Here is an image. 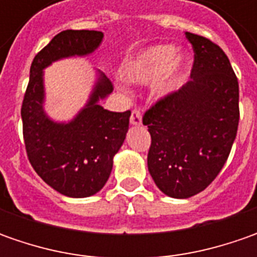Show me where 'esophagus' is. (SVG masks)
Segmentation results:
<instances>
[{
  "label": "esophagus",
  "instance_id": "34e87169",
  "mask_svg": "<svg viewBox=\"0 0 257 257\" xmlns=\"http://www.w3.org/2000/svg\"><path fill=\"white\" fill-rule=\"evenodd\" d=\"M130 123L133 124V125H139V124H142V113H140V110H137V108L132 110Z\"/></svg>",
  "mask_w": 257,
  "mask_h": 257
}]
</instances>
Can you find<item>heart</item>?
<instances>
[{"mask_svg":"<svg viewBox=\"0 0 257 257\" xmlns=\"http://www.w3.org/2000/svg\"><path fill=\"white\" fill-rule=\"evenodd\" d=\"M184 63L182 58H176V48L173 45H156L144 50L124 67L127 80L147 84L162 78L156 85L159 94H169L176 90L183 81Z\"/></svg>","mask_w":257,"mask_h":257,"instance_id":"b5f03b06","label":"heart"}]
</instances>
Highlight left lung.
<instances>
[{
    "label": "left lung",
    "instance_id": "1",
    "mask_svg": "<svg viewBox=\"0 0 257 257\" xmlns=\"http://www.w3.org/2000/svg\"><path fill=\"white\" fill-rule=\"evenodd\" d=\"M193 47L192 80L144 113L152 144L149 172L174 199L203 192L226 163L239 125V83L227 55L212 40L184 33Z\"/></svg>",
    "mask_w": 257,
    "mask_h": 257
}]
</instances>
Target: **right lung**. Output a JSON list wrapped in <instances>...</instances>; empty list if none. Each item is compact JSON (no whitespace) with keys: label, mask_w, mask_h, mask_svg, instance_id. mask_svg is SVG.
Masks as SVG:
<instances>
[{"label":"right lung","mask_w":257,"mask_h":257,"mask_svg":"<svg viewBox=\"0 0 257 257\" xmlns=\"http://www.w3.org/2000/svg\"><path fill=\"white\" fill-rule=\"evenodd\" d=\"M103 40V33L65 30L35 55L21 105L27 157L35 173L58 193L88 197L103 189L113 169V157L121 147L130 123V110H104L98 100L113 91L103 75L90 103L68 124H55L43 111V68L58 58L85 55Z\"/></svg>","instance_id":"right-lung-1"}]
</instances>
